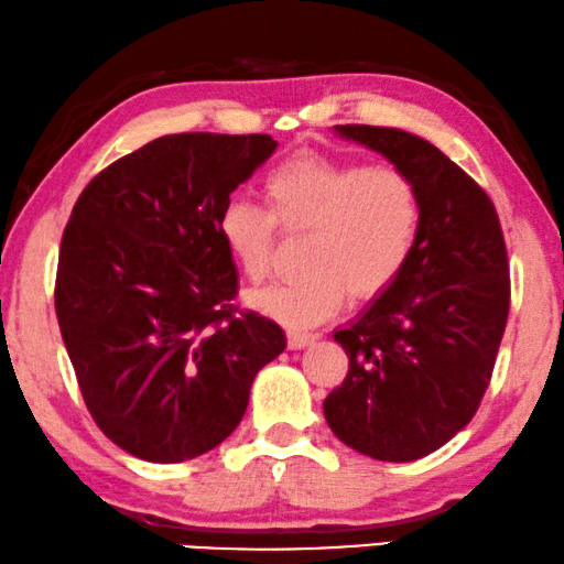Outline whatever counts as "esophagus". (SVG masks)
Here are the masks:
<instances>
[{
	"label": "esophagus",
	"instance_id": "esophagus-1",
	"mask_svg": "<svg viewBox=\"0 0 564 564\" xmlns=\"http://www.w3.org/2000/svg\"><path fill=\"white\" fill-rule=\"evenodd\" d=\"M316 339L314 332H301V329H289V347L291 350H301V347L312 345Z\"/></svg>",
	"mask_w": 564,
	"mask_h": 564
}]
</instances>
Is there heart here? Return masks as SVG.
<instances>
[{
	"label": "heart",
	"instance_id": "1",
	"mask_svg": "<svg viewBox=\"0 0 564 564\" xmlns=\"http://www.w3.org/2000/svg\"><path fill=\"white\" fill-rule=\"evenodd\" d=\"M271 209L229 199L219 237L250 281L271 271L281 221L289 232L312 229L301 252L306 271L250 291L248 304L289 327H312L343 308L347 293L370 299L406 268L422 229V202L406 173L391 165L339 163L299 155L265 178Z\"/></svg>",
	"mask_w": 564,
	"mask_h": 564
}]
</instances>
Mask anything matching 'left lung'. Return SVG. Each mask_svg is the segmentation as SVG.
<instances>
[{
    "mask_svg": "<svg viewBox=\"0 0 564 564\" xmlns=\"http://www.w3.org/2000/svg\"><path fill=\"white\" fill-rule=\"evenodd\" d=\"M335 134L406 173L422 229L399 279L335 332L350 368L324 419L347 447L411 463L455 437L488 388L509 319L501 221L488 194L419 134L370 124Z\"/></svg>",
    "mask_w": 564,
    "mask_h": 564,
    "instance_id": "1",
    "label": "left lung"
}]
</instances>
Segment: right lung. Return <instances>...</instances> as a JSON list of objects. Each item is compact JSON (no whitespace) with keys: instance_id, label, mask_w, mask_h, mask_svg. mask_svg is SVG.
<instances>
[{"instance_id":"obj_1","label":"right lung","mask_w":564,"mask_h":564,"mask_svg":"<svg viewBox=\"0 0 564 564\" xmlns=\"http://www.w3.org/2000/svg\"><path fill=\"white\" fill-rule=\"evenodd\" d=\"M279 142L163 134L99 173L61 240L55 314L94 422L148 463H184L242 422L279 324L235 314L237 265L217 221Z\"/></svg>"}]
</instances>
